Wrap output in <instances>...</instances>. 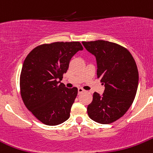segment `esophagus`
Listing matches in <instances>:
<instances>
[{
  "mask_svg": "<svg viewBox=\"0 0 153 153\" xmlns=\"http://www.w3.org/2000/svg\"><path fill=\"white\" fill-rule=\"evenodd\" d=\"M78 94H81V93H84V92H85V90H84L83 88H81V87H78Z\"/></svg>",
  "mask_w": 153,
  "mask_h": 153,
  "instance_id": "esophagus-1",
  "label": "esophagus"
}]
</instances>
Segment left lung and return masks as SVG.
<instances>
[{
  "label": "left lung",
  "mask_w": 153,
  "mask_h": 153,
  "mask_svg": "<svg viewBox=\"0 0 153 153\" xmlns=\"http://www.w3.org/2000/svg\"><path fill=\"white\" fill-rule=\"evenodd\" d=\"M84 48L96 57L97 78L105 91L95 92L87 106L90 119L110 124L122 117L132 105L138 86V70L135 60L126 48L105 40L82 42Z\"/></svg>",
  "instance_id": "1"
}]
</instances>
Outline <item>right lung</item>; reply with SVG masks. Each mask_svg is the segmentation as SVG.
I'll return each mask as SVG.
<instances>
[{
	"instance_id": "add662e5",
	"label": "right lung",
	"mask_w": 153,
	"mask_h": 153,
	"mask_svg": "<svg viewBox=\"0 0 153 153\" xmlns=\"http://www.w3.org/2000/svg\"><path fill=\"white\" fill-rule=\"evenodd\" d=\"M79 42H57L36 47L24 61L20 90L25 106L42 123L57 126L67 120L78 88L69 89L60 81L78 51Z\"/></svg>"
}]
</instances>
